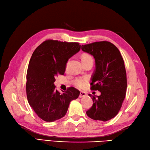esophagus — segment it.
Wrapping results in <instances>:
<instances>
[{"instance_id":"esophagus-1","label":"esophagus","mask_w":150,"mask_h":150,"mask_svg":"<svg viewBox=\"0 0 150 150\" xmlns=\"http://www.w3.org/2000/svg\"><path fill=\"white\" fill-rule=\"evenodd\" d=\"M87 95V94L86 92H83V91H81L80 93V95H79V98H82V97H84Z\"/></svg>"}]
</instances>
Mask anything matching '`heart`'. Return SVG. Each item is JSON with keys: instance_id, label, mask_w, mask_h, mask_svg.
<instances>
[{"instance_id": "heart-1", "label": "heart", "mask_w": 150, "mask_h": 150, "mask_svg": "<svg viewBox=\"0 0 150 150\" xmlns=\"http://www.w3.org/2000/svg\"><path fill=\"white\" fill-rule=\"evenodd\" d=\"M91 56L89 54H84L82 55L81 57V59L82 61L86 60V59H88L89 58H91ZM88 80L86 77H79L76 78L74 80V84L75 85V86H76V88H80V89H82L84 88L88 84Z\"/></svg>"}]
</instances>
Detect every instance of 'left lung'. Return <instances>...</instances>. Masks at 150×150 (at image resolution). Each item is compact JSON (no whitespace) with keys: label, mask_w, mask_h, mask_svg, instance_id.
Instances as JSON below:
<instances>
[{"label":"left lung","mask_w":150,"mask_h":150,"mask_svg":"<svg viewBox=\"0 0 150 150\" xmlns=\"http://www.w3.org/2000/svg\"><path fill=\"white\" fill-rule=\"evenodd\" d=\"M82 50L95 59L90 84L92 90L101 93L100 96L89 94L93 104L86 114L94 120H110L119 112L126 95L127 73L123 57L118 48L106 41L82 45Z\"/></svg>","instance_id":"8db88e82"}]
</instances>
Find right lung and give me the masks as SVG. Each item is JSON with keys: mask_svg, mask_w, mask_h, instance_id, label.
I'll list each match as a JSON object with an SVG mask.
<instances>
[{"mask_svg": "<svg viewBox=\"0 0 150 150\" xmlns=\"http://www.w3.org/2000/svg\"><path fill=\"white\" fill-rule=\"evenodd\" d=\"M81 47L79 43L48 40L34 51L28 66L26 93L30 106L41 120L52 122L61 119L71 101L79 97L80 91L72 87L61 94L54 82L57 75H64L68 59Z\"/></svg>", "mask_w": 150, "mask_h": 150, "instance_id": "obj_1", "label": "right lung"}]
</instances>
